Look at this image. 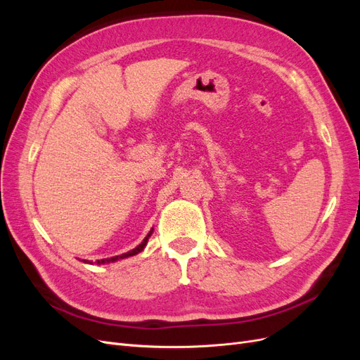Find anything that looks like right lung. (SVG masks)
<instances>
[{
  "label": "right lung",
  "mask_w": 360,
  "mask_h": 360,
  "mask_svg": "<svg viewBox=\"0 0 360 360\" xmlns=\"http://www.w3.org/2000/svg\"><path fill=\"white\" fill-rule=\"evenodd\" d=\"M151 233H153V230H151L148 234H147V237L144 238L143 242H141V245H138L135 249H132V250H129V252H126V254H122V255H117V257H111V258H103V259H97L96 263L97 264H106V263H114V261H117V259H123V258H127V257H132V255H136V254H139L141 250H143L144 248H146V245H147V242H148V237L151 236ZM86 263V261H85ZM90 263V261H89ZM90 264H93V263H90Z\"/></svg>",
  "instance_id": "right-lung-1"
}]
</instances>
